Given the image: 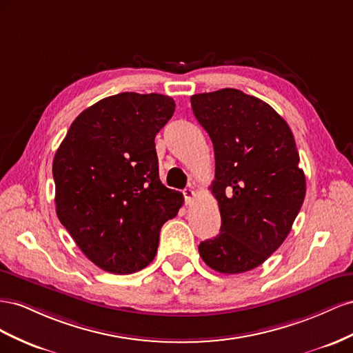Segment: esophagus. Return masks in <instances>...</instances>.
Instances as JSON below:
<instances>
[{"mask_svg":"<svg viewBox=\"0 0 353 353\" xmlns=\"http://www.w3.org/2000/svg\"><path fill=\"white\" fill-rule=\"evenodd\" d=\"M183 196H185V203L190 204L194 201V198H195V192H194L192 189H185L183 190Z\"/></svg>","mask_w":353,"mask_h":353,"instance_id":"esophagus-1","label":"esophagus"}]
</instances>
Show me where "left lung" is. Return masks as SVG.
<instances>
[{
	"label": "left lung",
	"mask_w": 353,
	"mask_h": 353,
	"mask_svg": "<svg viewBox=\"0 0 353 353\" xmlns=\"http://www.w3.org/2000/svg\"><path fill=\"white\" fill-rule=\"evenodd\" d=\"M214 148L220 234L199 244L220 274L260 266L290 234L306 194L294 136L274 108L236 88L190 97Z\"/></svg>",
	"instance_id": "left-lung-1"
}]
</instances>
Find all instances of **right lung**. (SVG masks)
Returning <instances> with one entry per match:
<instances>
[{
  "mask_svg": "<svg viewBox=\"0 0 353 353\" xmlns=\"http://www.w3.org/2000/svg\"><path fill=\"white\" fill-rule=\"evenodd\" d=\"M174 108L173 99L157 93L105 97L75 118L54 155L60 223L110 274L146 268L161 228L183 204L182 194L161 183L155 150Z\"/></svg>",
  "mask_w": 353,
  "mask_h": 353,
  "instance_id": "obj_1",
  "label": "right lung"
}]
</instances>
